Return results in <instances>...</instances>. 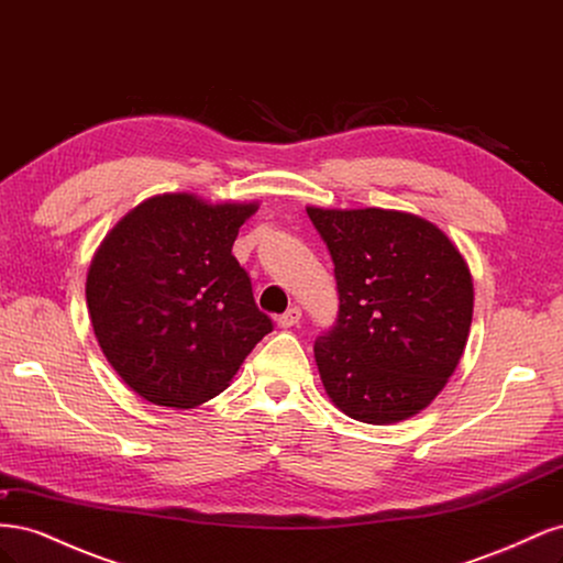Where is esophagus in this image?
Wrapping results in <instances>:
<instances>
[{"label":"esophagus","instance_id":"34e87169","mask_svg":"<svg viewBox=\"0 0 563 563\" xmlns=\"http://www.w3.org/2000/svg\"><path fill=\"white\" fill-rule=\"evenodd\" d=\"M300 317H302V312H300V308H288L284 314H279L277 317V327L279 329H291V327H296V323L300 321Z\"/></svg>","mask_w":563,"mask_h":563}]
</instances>
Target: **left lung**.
Masks as SVG:
<instances>
[{
    "instance_id": "obj_1",
    "label": "left lung",
    "mask_w": 563,
    "mask_h": 563,
    "mask_svg": "<svg viewBox=\"0 0 563 563\" xmlns=\"http://www.w3.org/2000/svg\"><path fill=\"white\" fill-rule=\"evenodd\" d=\"M308 216L335 265L338 321L314 343L319 378L345 416L413 418L446 387L467 345L474 286L467 261L428 218L395 209Z\"/></svg>"
}]
</instances>
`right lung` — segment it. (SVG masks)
I'll list each match as a JSON object with an SVG mask.
<instances>
[{"mask_svg":"<svg viewBox=\"0 0 563 563\" xmlns=\"http://www.w3.org/2000/svg\"><path fill=\"white\" fill-rule=\"evenodd\" d=\"M258 207L155 195L96 249L87 275L91 327L117 376L145 401L195 408L218 397L272 331L232 255Z\"/></svg>","mask_w":563,"mask_h":563,"instance_id":"add662e5","label":"right lung"}]
</instances>
